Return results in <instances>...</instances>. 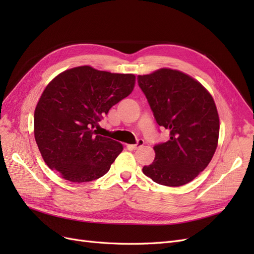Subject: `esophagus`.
<instances>
[{"label":"esophagus","mask_w":254,"mask_h":254,"mask_svg":"<svg viewBox=\"0 0 254 254\" xmlns=\"http://www.w3.org/2000/svg\"><path fill=\"white\" fill-rule=\"evenodd\" d=\"M143 145H144V140H142V139H139V140L136 141V143H135V144L131 145V147H132V149H137V148L142 147Z\"/></svg>","instance_id":"obj_1"}]
</instances>
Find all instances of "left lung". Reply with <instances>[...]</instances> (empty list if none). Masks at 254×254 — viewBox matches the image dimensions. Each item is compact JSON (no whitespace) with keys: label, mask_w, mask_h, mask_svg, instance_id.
I'll use <instances>...</instances> for the list:
<instances>
[{"label":"left lung","mask_w":254,"mask_h":254,"mask_svg":"<svg viewBox=\"0 0 254 254\" xmlns=\"http://www.w3.org/2000/svg\"><path fill=\"white\" fill-rule=\"evenodd\" d=\"M156 122L170 140L156 144V157L143 173L156 183L180 187L211 162L219 135V118L211 94L200 82L172 68L137 76Z\"/></svg>","instance_id":"8db88e82"}]
</instances>
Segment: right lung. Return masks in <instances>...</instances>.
<instances>
[{"label": "right lung", "instance_id": "right-lung-1", "mask_svg": "<svg viewBox=\"0 0 254 254\" xmlns=\"http://www.w3.org/2000/svg\"><path fill=\"white\" fill-rule=\"evenodd\" d=\"M133 74L70 68L44 89L34 115V133L44 162L71 182H89L108 173L123 150L121 143L98 135L111 107L131 93Z\"/></svg>", "mask_w": 254, "mask_h": 254}]
</instances>
